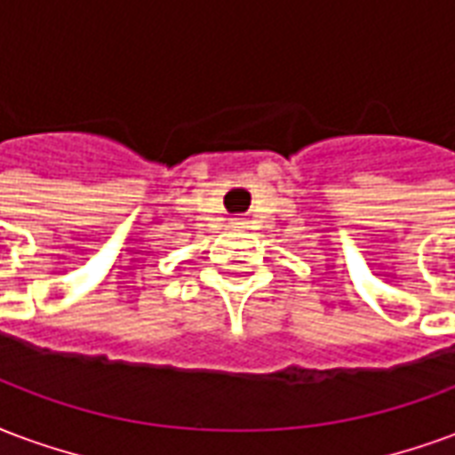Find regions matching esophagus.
Here are the masks:
<instances>
[{"label":"esophagus","instance_id":"34e87169","mask_svg":"<svg viewBox=\"0 0 455 455\" xmlns=\"http://www.w3.org/2000/svg\"><path fill=\"white\" fill-rule=\"evenodd\" d=\"M230 228L232 230H244V228H247V220H244V218H232Z\"/></svg>","mask_w":455,"mask_h":455}]
</instances>
